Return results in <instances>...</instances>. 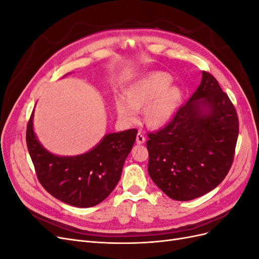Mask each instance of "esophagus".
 <instances>
[{
  "mask_svg": "<svg viewBox=\"0 0 259 259\" xmlns=\"http://www.w3.org/2000/svg\"><path fill=\"white\" fill-rule=\"evenodd\" d=\"M145 142H146V138H145L144 134H143L142 132H138L137 137H136V143H137L138 145H142V144H144Z\"/></svg>",
  "mask_w": 259,
  "mask_h": 259,
  "instance_id": "34e87169",
  "label": "esophagus"
}]
</instances>
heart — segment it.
<instances>
[{
	"label": "heart",
	"instance_id": "1",
	"mask_svg": "<svg viewBox=\"0 0 259 259\" xmlns=\"http://www.w3.org/2000/svg\"><path fill=\"white\" fill-rule=\"evenodd\" d=\"M173 76L166 72L154 71L132 83L124 97L115 99L119 119L132 124L137 121L138 111H144L148 127L161 128L174 119L183 103L184 92L178 85H171Z\"/></svg>",
	"mask_w": 259,
	"mask_h": 259
}]
</instances>
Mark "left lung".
I'll return each instance as SVG.
<instances>
[{"label": "left lung", "instance_id": "left-lung-1", "mask_svg": "<svg viewBox=\"0 0 259 259\" xmlns=\"http://www.w3.org/2000/svg\"><path fill=\"white\" fill-rule=\"evenodd\" d=\"M238 135L236 108L215 77L203 71L199 88L174 119L148 135V173L170 199L199 198L228 174Z\"/></svg>", "mask_w": 259, "mask_h": 259}]
</instances>
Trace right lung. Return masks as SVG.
Segmentation results:
<instances>
[{"label": "right lung", "instance_id": "obj_1", "mask_svg": "<svg viewBox=\"0 0 259 259\" xmlns=\"http://www.w3.org/2000/svg\"><path fill=\"white\" fill-rule=\"evenodd\" d=\"M137 130L107 134L89 152L74 156L51 153L33 131V112L27 126V147L38 182L54 198L76 207L103 202L119 183Z\"/></svg>", "mask_w": 259, "mask_h": 259}]
</instances>
